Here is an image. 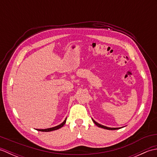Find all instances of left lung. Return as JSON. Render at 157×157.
Here are the masks:
<instances>
[{
	"instance_id": "obj_1",
	"label": "left lung",
	"mask_w": 157,
	"mask_h": 157,
	"mask_svg": "<svg viewBox=\"0 0 157 157\" xmlns=\"http://www.w3.org/2000/svg\"><path fill=\"white\" fill-rule=\"evenodd\" d=\"M92 119L93 122H94L96 125H97L98 127H99V128H103V129H109V130H115V129H121V128H109V127H106V126H105V125H102L99 124L98 123H97L96 121H95L92 118Z\"/></svg>"
}]
</instances>
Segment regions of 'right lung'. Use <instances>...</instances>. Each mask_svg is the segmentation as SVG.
<instances>
[{
	"label": "right lung",
	"mask_w": 157,
	"mask_h": 157,
	"mask_svg": "<svg viewBox=\"0 0 157 157\" xmlns=\"http://www.w3.org/2000/svg\"><path fill=\"white\" fill-rule=\"evenodd\" d=\"M66 120L67 118H65V119L64 120V121L63 123H61V124L59 125H56L55 127H53V128H47V129H37L38 131H40V132H52V131H55V130L58 129L59 128H61L66 123Z\"/></svg>",
	"instance_id": "right-lung-1"
}]
</instances>
